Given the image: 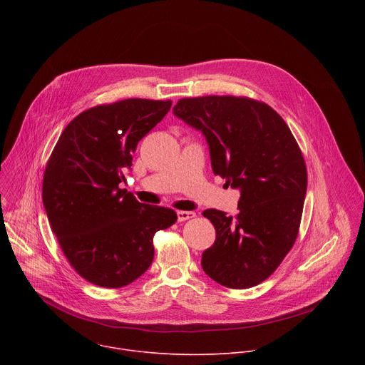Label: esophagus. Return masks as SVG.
Listing matches in <instances>:
<instances>
[{"mask_svg":"<svg viewBox=\"0 0 365 365\" xmlns=\"http://www.w3.org/2000/svg\"><path fill=\"white\" fill-rule=\"evenodd\" d=\"M195 217H196V214L192 212V211H178V220H179L180 222L187 221V220H192V218H195Z\"/></svg>","mask_w":365,"mask_h":365,"instance_id":"esophagus-1","label":"esophagus"}]
</instances>
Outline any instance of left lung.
<instances>
[{
  "label": "left lung",
  "mask_w": 365,
  "mask_h": 365,
  "mask_svg": "<svg viewBox=\"0 0 365 365\" xmlns=\"http://www.w3.org/2000/svg\"><path fill=\"white\" fill-rule=\"evenodd\" d=\"M173 113L206 137L214 175L241 190L235 217L202 212L217 231L202 269L230 289L257 286L276 272L299 234L307 186L300 147L270 106L247 96L182 98Z\"/></svg>",
  "instance_id": "obj_1"
}]
</instances>
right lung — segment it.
<instances>
[{"label": "right lung", "mask_w": 365, "mask_h": 365, "mask_svg": "<svg viewBox=\"0 0 365 365\" xmlns=\"http://www.w3.org/2000/svg\"><path fill=\"white\" fill-rule=\"evenodd\" d=\"M172 101L130 98L92 107L61 134L46 165L41 196L51 231L73 270L118 289L151 264L154 234L178 221L173 210L140 203L118 183L138 141Z\"/></svg>", "instance_id": "right-lung-1"}]
</instances>
